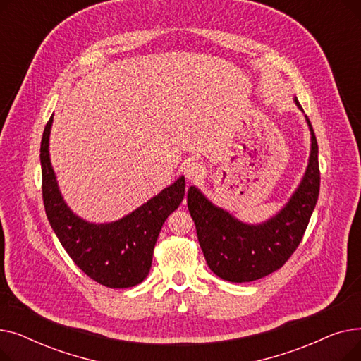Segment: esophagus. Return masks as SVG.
Listing matches in <instances>:
<instances>
[{
  "instance_id": "1",
  "label": "esophagus",
  "mask_w": 361,
  "mask_h": 361,
  "mask_svg": "<svg viewBox=\"0 0 361 361\" xmlns=\"http://www.w3.org/2000/svg\"><path fill=\"white\" fill-rule=\"evenodd\" d=\"M184 176L188 181H196L204 176V166L196 161L188 162L184 166Z\"/></svg>"
}]
</instances>
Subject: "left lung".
I'll list each match as a JSON object with an SVG mask.
<instances>
[{
	"label": "left lung",
	"instance_id": "8db88e82",
	"mask_svg": "<svg viewBox=\"0 0 361 361\" xmlns=\"http://www.w3.org/2000/svg\"><path fill=\"white\" fill-rule=\"evenodd\" d=\"M294 102L302 111L298 99ZM305 112V111H302ZM310 130V155L298 187L282 209L260 224H247L214 204L197 187L187 192L190 212L207 267L230 282H250L278 271L295 252L305 235L319 196L317 142Z\"/></svg>",
	"mask_w": 361,
	"mask_h": 361
}]
</instances>
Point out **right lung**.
<instances>
[{"mask_svg":"<svg viewBox=\"0 0 361 361\" xmlns=\"http://www.w3.org/2000/svg\"><path fill=\"white\" fill-rule=\"evenodd\" d=\"M52 121L54 114L41 142L42 196L51 228L73 262L93 281L108 288L137 286L150 271L165 219L184 199V177L117 221L89 222L70 209L60 192L49 158Z\"/></svg>","mask_w":361,"mask_h":361,"instance_id":"right-lung-1","label":"right lung"}]
</instances>
